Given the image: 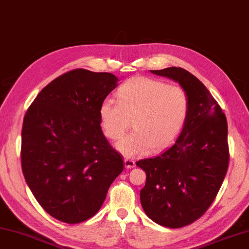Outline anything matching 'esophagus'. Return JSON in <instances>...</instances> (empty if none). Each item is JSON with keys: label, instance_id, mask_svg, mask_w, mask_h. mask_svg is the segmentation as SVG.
Returning <instances> with one entry per match:
<instances>
[{"label": "esophagus", "instance_id": "esophagus-1", "mask_svg": "<svg viewBox=\"0 0 249 249\" xmlns=\"http://www.w3.org/2000/svg\"><path fill=\"white\" fill-rule=\"evenodd\" d=\"M124 165H125L126 168H133V167H135V161H134L131 159H125L124 160Z\"/></svg>", "mask_w": 249, "mask_h": 249}]
</instances>
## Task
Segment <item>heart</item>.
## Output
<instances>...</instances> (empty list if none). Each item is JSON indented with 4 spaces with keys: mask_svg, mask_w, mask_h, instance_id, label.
I'll use <instances>...</instances> for the list:
<instances>
[{
    "mask_svg": "<svg viewBox=\"0 0 249 249\" xmlns=\"http://www.w3.org/2000/svg\"><path fill=\"white\" fill-rule=\"evenodd\" d=\"M117 102L106 98L100 106L105 135L118 141L131 128L117 149L127 157L160 151L174 141L183 129L189 112V96L180 85L151 77H133L117 89Z\"/></svg>",
    "mask_w": 249,
    "mask_h": 249,
    "instance_id": "heart-1",
    "label": "heart"
}]
</instances>
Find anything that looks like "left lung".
Instances as JSON below:
<instances>
[{
  "mask_svg": "<svg viewBox=\"0 0 249 249\" xmlns=\"http://www.w3.org/2000/svg\"><path fill=\"white\" fill-rule=\"evenodd\" d=\"M178 82L187 90L189 112L174 145L136 165L146 173L140 197L149 218L180 228L194 223L216 198L230 163L227 120L198 78L181 68L151 71Z\"/></svg>",
  "mask_w": 249,
  "mask_h": 249,
  "instance_id": "8db88e82",
  "label": "left lung"
}]
</instances>
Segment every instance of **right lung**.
<instances>
[{
    "label": "right lung",
    "instance_id": "add662e5",
    "mask_svg": "<svg viewBox=\"0 0 249 249\" xmlns=\"http://www.w3.org/2000/svg\"><path fill=\"white\" fill-rule=\"evenodd\" d=\"M116 85L110 73L69 71L47 84L25 114L23 175L38 204L61 222L78 224L95 215L123 172L98 113Z\"/></svg>",
    "mask_w": 249,
    "mask_h": 249
}]
</instances>
